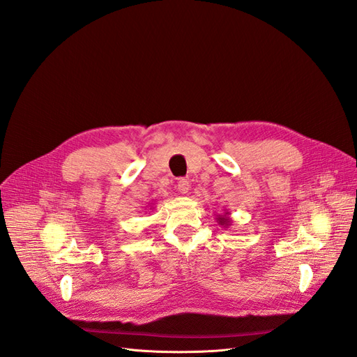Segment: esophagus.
Segmentation results:
<instances>
[{
    "label": "esophagus",
    "mask_w": 357,
    "mask_h": 357,
    "mask_svg": "<svg viewBox=\"0 0 357 357\" xmlns=\"http://www.w3.org/2000/svg\"><path fill=\"white\" fill-rule=\"evenodd\" d=\"M177 190L180 192V193H183V195H185V193H188L189 192V188H190V185H189V181L186 180V178H180L178 181H177Z\"/></svg>",
    "instance_id": "1"
}]
</instances>
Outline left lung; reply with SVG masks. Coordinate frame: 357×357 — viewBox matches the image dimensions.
<instances>
[{
    "mask_svg": "<svg viewBox=\"0 0 357 357\" xmlns=\"http://www.w3.org/2000/svg\"><path fill=\"white\" fill-rule=\"evenodd\" d=\"M215 220H218V223L222 226V228H229V225L232 223V220L229 218V211H225L223 215L219 214L218 218H215Z\"/></svg>",
    "mask_w": 357,
    "mask_h": 357,
    "instance_id": "left-lung-1",
    "label": "left lung"
}]
</instances>
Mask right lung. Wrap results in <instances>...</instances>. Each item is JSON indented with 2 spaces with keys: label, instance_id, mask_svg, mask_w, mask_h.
<instances>
[{
  "label": "right lung",
  "instance_id": "1",
  "mask_svg": "<svg viewBox=\"0 0 357 357\" xmlns=\"http://www.w3.org/2000/svg\"><path fill=\"white\" fill-rule=\"evenodd\" d=\"M150 210H152V208H150Z\"/></svg>",
  "mask_w": 357,
  "mask_h": 357
}]
</instances>
